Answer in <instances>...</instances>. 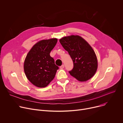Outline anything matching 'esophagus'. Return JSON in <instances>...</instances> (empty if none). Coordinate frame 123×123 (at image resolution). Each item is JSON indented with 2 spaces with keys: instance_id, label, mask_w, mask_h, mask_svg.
<instances>
[{
  "instance_id": "1",
  "label": "esophagus",
  "mask_w": 123,
  "mask_h": 123,
  "mask_svg": "<svg viewBox=\"0 0 123 123\" xmlns=\"http://www.w3.org/2000/svg\"><path fill=\"white\" fill-rule=\"evenodd\" d=\"M60 68L61 69H63V68H64V65H61V66L60 67Z\"/></svg>"
}]
</instances>
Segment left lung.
Segmentation results:
<instances>
[{"mask_svg": "<svg viewBox=\"0 0 123 123\" xmlns=\"http://www.w3.org/2000/svg\"><path fill=\"white\" fill-rule=\"evenodd\" d=\"M59 42L74 63L69 74L82 82L92 77L97 71L98 63L95 52L90 44L82 37L74 35L64 37Z\"/></svg>", "mask_w": 123, "mask_h": 123, "instance_id": "1", "label": "left lung"}]
</instances>
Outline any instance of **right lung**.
<instances>
[{"label":"right lung","mask_w":123,"mask_h":123,"mask_svg":"<svg viewBox=\"0 0 123 123\" xmlns=\"http://www.w3.org/2000/svg\"><path fill=\"white\" fill-rule=\"evenodd\" d=\"M57 42V38L41 40L32 47L26 56L24 64L25 74L28 79L38 87L47 86L59 68L49 55Z\"/></svg>","instance_id":"right-lung-1"}]
</instances>
